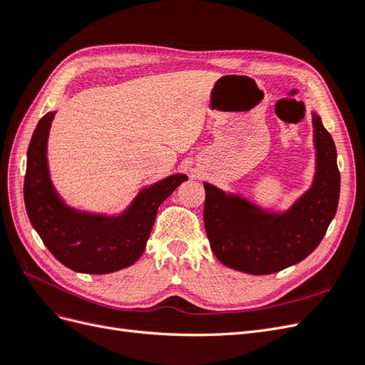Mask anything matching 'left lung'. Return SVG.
<instances>
[{
	"label": "left lung",
	"mask_w": 365,
	"mask_h": 365,
	"mask_svg": "<svg viewBox=\"0 0 365 365\" xmlns=\"http://www.w3.org/2000/svg\"><path fill=\"white\" fill-rule=\"evenodd\" d=\"M314 184L288 212L267 213L236 195L204 182V225L215 256L225 267L254 275L279 272L306 259L336 213L341 176L336 148L315 113Z\"/></svg>",
	"instance_id": "1"
}]
</instances>
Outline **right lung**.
<instances>
[{
    "mask_svg": "<svg viewBox=\"0 0 365 365\" xmlns=\"http://www.w3.org/2000/svg\"><path fill=\"white\" fill-rule=\"evenodd\" d=\"M54 114L39 120L27 150L24 202L30 222L53 256L73 271L108 274L130 267L146 248L158 207L187 176L172 175L143 189L117 217L76 212L50 181L47 140Z\"/></svg>",
    "mask_w": 365,
    "mask_h": 365,
    "instance_id": "add662e5",
    "label": "right lung"
}]
</instances>
